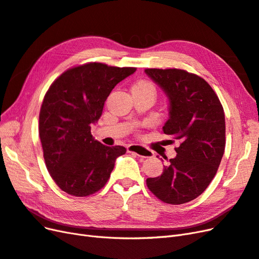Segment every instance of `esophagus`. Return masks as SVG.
Returning <instances> with one entry per match:
<instances>
[{
	"label": "esophagus",
	"instance_id": "34e87169",
	"mask_svg": "<svg viewBox=\"0 0 259 259\" xmlns=\"http://www.w3.org/2000/svg\"><path fill=\"white\" fill-rule=\"evenodd\" d=\"M127 151L134 152L139 156H144V158H150V156L153 155V152L150 150V149L145 148L144 146H140V145H128Z\"/></svg>",
	"mask_w": 259,
	"mask_h": 259
}]
</instances>
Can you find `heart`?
Wrapping results in <instances>:
<instances>
[{
	"instance_id": "b5f03b06",
	"label": "heart",
	"mask_w": 259,
	"mask_h": 259,
	"mask_svg": "<svg viewBox=\"0 0 259 259\" xmlns=\"http://www.w3.org/2000/svg\"><path fill=\"white\" fill-rule=\"evenodd\" d=\"M134 88H138V89H150V90H153L152 85H151L150 83L146 82V81H139V82H137V83L134 85Z\"/></svg>"
}]
</instances>
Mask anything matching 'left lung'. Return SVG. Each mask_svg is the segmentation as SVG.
Listing matches in <instances>:
<instances>
[{"mask_svg": "<svg viewBox=\"0 0 259 259\" xmlns=\"http://www.w3.org/2000/svg\"><path fill=\"white\" fill-rule=\"evenodd\" d=\"M165 94L168 119L163 133L179 140L176 156L147 186L161 201L184 204L204 192L225 152V113L209 84L180 69H146Z\"/></svg>", "mask_w": 259, "mask_h": 259, "instance_id": "left-lung-1", "label": "left lung"}]
</instances>
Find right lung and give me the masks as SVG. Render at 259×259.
Wrapping results in <instances>:
<instances>
[{
    "label": "right lung",
    "instance_id": "1",
    "mask_svg": "<svg viewBox=\"0 0 259 259\" xmlns=\"http://www.w3.org/2000/svg\"><path fill=\"white\" fill-rule=\"evenodd\" d=\"M135 71L91 62L67 70L51 85L41 107L38 134L46 167L62 191L88 197L100 190L115 160L126 152L122 146L99 143L91 127L114 86Z\"/></svg>",
    "mask_w": 259,
    "mask_h": 259
}]
</instances>
